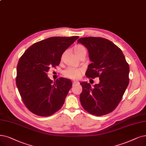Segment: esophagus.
<instances>
[{
	"label": "esophagus",
	"mask_w": 146,
	"mask_h": 146,
	"mask_svg": "<svg viewBox=\"0 0 146 146\" xmlns=\"http://www.w3.org/2000/svg\"><path fill=\"white\" fill-rule=\"evenodd\" d=\"M80 83H79V82H78V81H74V82L72 83V84H73V86H74V85H77V84H79Z\"/></svg>",
	"instance_id": "34e87169"
}]
</instances>
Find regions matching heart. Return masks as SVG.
Listing matches in <instances>:
<instances>
[{"instance_id": "obj_1", "label": "heart", "mask_w": 146, "mask_h": 146, "mask_svg": "<svg viewBox=\"0 0 146 146\" xmlns=\"http://www.w3.org/2000/svg\"><path fill=\"white\" fill-rule=\"evenodd\" d=\"M74 53L77 55L78 57L81 56H86L87 51L84 46L78 44L74 46L73 48ZM63 74L65 77L72 80H77L80 77L82 74V71L79 69L74 68H68L63 71Z\"/></svg>"}]
</instances>
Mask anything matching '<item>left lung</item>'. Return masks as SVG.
Segmentation results:
<instances>
[{"label": "left lung", "mask_w": 146, "mask_h": 146, "mask_svg": "<svg viewBox=\"0 0 146 146\" xmlns=\"http://www.w3.org/2000/svg\"><path fill=\"white\" fill-rule=\"evenodd\" d=\"M77 42L87 48L92 62L86 75L100 78L93 87L86 81L80 83L81 106L93 115L107 114L117 107L129 84V65L121 50L107 39L85 37Z\"/></svg>", "instance_id": "1"}]
</instances>
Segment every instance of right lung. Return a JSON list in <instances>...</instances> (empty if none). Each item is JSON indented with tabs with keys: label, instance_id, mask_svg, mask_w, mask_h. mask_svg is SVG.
Listing matches in <instances>:
<instances>
[{
	"label": "right lung",
	"instance_id": "add662e5",
	"mask_svg": "<svg viewBox=\"0 0 146 146\" xmlns=\"http://www.w3.org/2000/svg\"><path fill=\"white\" fill-rule=\"evenodd\" d=\"M78 38H48L33 44L20 57L16 84L26 107L35 114L50 116L65 102L71 81L60 77L53 81L47 72L59 65L63 53Z\"/></svg>",
	"mask_w": 146,
	"mask_h": 146
}]
</instances>
